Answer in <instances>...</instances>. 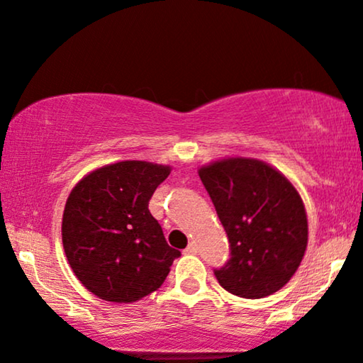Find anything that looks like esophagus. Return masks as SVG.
Returning <instances> with one entry per match:
<instances>
[{
    "mask_svg": "<svg viewBox=\"0 0 363 363\" xmlns=\"http://www.w3.org/2000/svg\"><path fill=\"white\" fill-rule=\"evenodd\" d=\"M187 255H194V253H198V245H196V243L193 242V243H189V245L186 247V250H184Z\"/></svg>",
    "mask_w": 363,
    "mask_h": 363,
    "instance_id": "34e87169",
    "label": "esophagus"
}]
</instances>
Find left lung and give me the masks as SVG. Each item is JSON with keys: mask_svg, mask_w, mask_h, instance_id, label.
Returning <instances> with one entry per match:
<instances>
[{"mask_svg": "<svg viewBox=\"0 0 363 363\" xmlns=\"http://www.w3.org/2000/svg\"><path fill=\"white\" fill-rule=\"evenodd\" d=\"M230 242V260L215 269L220 286L245 299L274 294L298 270L308 245V218L294 186L270 165L226 159L199 169Z\"/></svg>", "mask_w": 363, "mask_h": 363, "instance_id": "left-lung-1", "label": "left lung"}]
</instances>
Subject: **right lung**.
Masks as SVG:
<instances>
[{
  "label": "right lung",
  "instance_id": "obj_1",
  "mask_svg": "<svg viewBox=\"0 0 363 363\" xmlns=\"http://www.w3.org/2000/svg\"><path fill=\"white\" fill-rule=\"evenodd\" d=\"M170 169L142 160L104 165L69 194L62 243L87 291L111 303H133L162 286L181 255L165 242L148 201Z\"/></svg>",
  "mask_w": 363,
  "mask_h": 363
}]
</instances>
